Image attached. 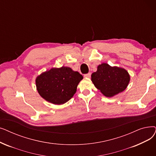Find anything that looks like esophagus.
Here are the masks:
<instances>
[{
	"instance_id": "1",
	"label": "esophagus",
	"mask_w": 156,
	"mask_h": 156,
	"mask_svg": "<svg viewBox=\"0 0 156 156\" xmlns=\"http://www.w3.org/2000/svg\"><path fill=\"white\" fill-rule=\"evenodd\" d=\"M90 76H91V73H87V74H85V75H84V77L87 78H90Z\"/></svg>"
}]
</instances>
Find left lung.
Returning <instances> with one entry per match:
<instances>
[{"label": "left lung", "instance_id": "8db88e82", "mask_svg": "<svg viewBox=\"0 0 156 156\" xmlns=\"http://www.w3.org/2000/svg\"><path fill=\"white\" fill-rule=\"evenodd\" d=\"M91 80L100 92L107 98H112L123 92L130 81V75L122 67L103 63L98 66Z\"/></svg>", "mask_w": 156, "mask_h": 156}]
</instances>
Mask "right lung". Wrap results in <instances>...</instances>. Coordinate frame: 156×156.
I'll list each match as a JSON object with an SVG mask.
<instances>
[{
	"label": "right lung",
	"instance_id": "right-lung-1",
	"mask_svg": "<svg viewBox=\"0 0 156 156\" xmlns=\"http://www.w3.org/2000/svg\"><path fill=\"white\" fill-rule=\"evenodd\" d=\"M83 78L71 67H53L37 76L36 89L44 99L54 105H63L76 93L77 87Z\"/></svg>",
	"mask_w": 156,
	"mask_h": 156
}]
</instances>
